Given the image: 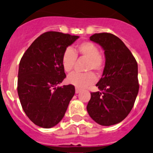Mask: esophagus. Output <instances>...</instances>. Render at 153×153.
Segmentation results:
<instances>
[{
	"instance_id": "esophagus-1",
	"label": "esophagus",
	"mask_w": 153,
	"mask_h": 153,
	"mask_svg": "<svg viewBox=\"0 0 153 153\" xmlns=\"http://www.w3.org/2000/svg\"><path fill=\"white\" fill-rule=\"evenodd\" d=\"M81 91V89L80 88H76L75 89V92L76 94H78V93H79Z\"/></svg>"
}]
</instances>
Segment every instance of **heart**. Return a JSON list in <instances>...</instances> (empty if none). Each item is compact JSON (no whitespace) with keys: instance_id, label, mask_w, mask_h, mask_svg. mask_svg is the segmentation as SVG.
<instances>
[{"instance_id":"1","label":"heart","mask_w":153,"mask_h":153,"mask_svg":"<svg viewBox=\"0 0 153 153\" xmlns=\"http://www.w3.org/2000/svg\"><path fill=\"white\" fill-rule=\"evenodd\" d=\"M82 56L88 59L86 70H94L95 72L101 73L104 66V61L99 54V49L94 43L85 41L79 43L75 49V52L71 48H67L64 51L62 57V65L65 72H71L75 65L76 56ZM68 83L78 88H83L96 82V76L93 72H74L68 76Z\"/></svg>"}]
</instances>
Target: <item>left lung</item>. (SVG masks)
Listing matches in <instances>:
<instances>
[{
  "label": "left lung",
  "mask_w": 153,
  "mask_h": 153,
  "mask_svg": "<svg viewBox=\"0 0 153 153\" xmlns=\"http://www.w3.org/2000/svg\"><path fill=\"white\" fill-rule=\"evenodd\" d=\"M90 40L104 49L106 61L102 77L96 84L99 91L91 93L87 111L97 124L113 126L126 119L134 107L139 91L137 63L114 34H94Z\"/></svg>",
  "instance_id": "left-lung-1"
}]
</instances>
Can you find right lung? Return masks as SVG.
Returning <instances> with one entry per match:
<instances>
[{"label":"right lung","instance_id":"right-lung-1","mask_svg":"<svg viewBox=\"0 0 153 153\" xmlns=\"http://www.w3.org/2000/svg\"><path fill=\"white\" fill-rule=\"evenodd\" d=\"M78 38L58 31L46 32L31 43L22 57L18 73L19 97L29 119L40 127L56 126L75 94L74 85H58L66 77L62 54Z\"/></svg>","mask_w":153,"mask_h":153}]
</instances>
